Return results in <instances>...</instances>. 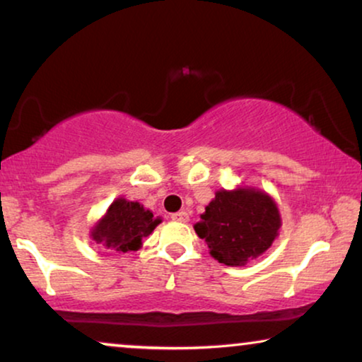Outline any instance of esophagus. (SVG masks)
Returning <instances> with one entry per match:
<instances>
[{
    "mask_svg": "<svg viewBox=\"0 0 362 362\" xmlns=\"http://www.w3.org/2000/svg\"><path fill=\"white\" fill-rule=\"evenodd\" d=\"M171 219L176 222H187L189 221V214L185 211H180V212H175V214H171Z\"/></svg>",
    "mask_w": 362,
    "mask_h": 362,
    "instance_id": "34e87169",
    "label": "esophagus"
}]
</instances>
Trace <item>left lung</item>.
<instances>
[{
	"label": "left lung",
	"instance_id": "1",
	"mask_svg": "<svg viewBox=\"0 0 362 362\" xmlns=\"http://www.w3.org/2000/svg\"><path fill=\"white\" fill-rule=\"evenodd\" d=\"M280 226L275 201L264 191L240 186L217 191L194 230L219 264L242 267L270 249Z\"/></svg>",
	"mask_w": 362,
	"mask_h": 362
}]
</instances>
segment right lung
Wrapping results in <instances>:
<instances>
[{
  "instance_id": "obj_1",
  "label": "right lung",
  "mask_w": 362,
  "mask_h": 362,
  "mask_svg": "<svg viewBox=\"0 0 362 362\" xmlns=\"http://www.w3.org/2000/svg\"><path fill=\"white\" fill-rule=\"evenodd\" d=\"M160 217H153L150 209H145L140 202L127 201L118 197L108 207L105 216L93 226L92 239L105 249L117 252L138 250L143 239L160 224Z\"/></svg>"
}]
</instances>
